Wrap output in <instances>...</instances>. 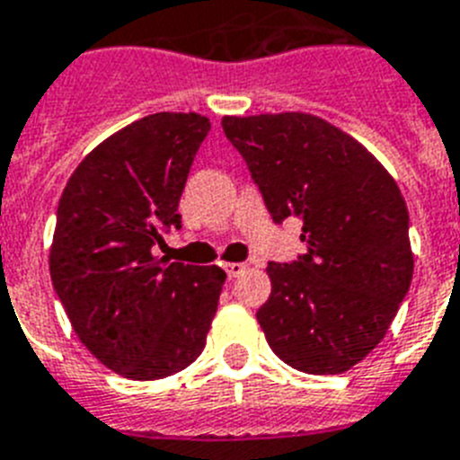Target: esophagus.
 Segmentation results:
<instances>
[{"label":"esophagus","instance_id":"esophagus-1","mask_svg":"<svg viewBox=\"0 0 460 460\" xmlns=\"http://www.w3.org/2000/svg\"><path fill=\"white\" fill-rule=\"evenodd\" d=\"M246 270H249V265H246V263H226V272H227V277H230V279H233V277L244 275Z\"/></svg>","mask_w":460,"mask_h":460}]
</instances>
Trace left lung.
Returning a JSON list of instances; mask_svg holds the SVG:
<instances>
[{
	"instance_id": "obj_1",
	"label": "left lung",
	"mask_w": 460,
	"mask_h": 460,
	"mask_svg": "<svg viewBox=\"0 0 460 460\" xmlns=\"http://www.w3.org/2000/svg\"><path fill=\"white\" fill-rule=\"evenodd\" d=\"M272 221L298 218L307 252L268 263L256 320L277 358L343 374L381 343L413 277L409 211L374 155L305 112L223 117Z\"/></svg>"
}]
</instances>
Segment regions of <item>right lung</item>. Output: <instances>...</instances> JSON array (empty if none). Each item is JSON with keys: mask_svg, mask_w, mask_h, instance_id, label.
Returning a JSON list of instances; mask_svg holds the SVG:
<instances>
[{"mask_svg": "<svg viewBox=\"0 0 460 460\" xmlns=\"http://www.w3.org/2000/svg\"><path fill=\"white\" fill-rule=\"evenodd\" d=\"M211 121L157 112L128 124L67 181L56 214L53 289L79 341L108 369L157 381L202 355L226 272L153 256L171 227Z\"/></svg>", "mask_w": 460, "mask_h": 460, "instance_id": "1", "label": "right lung"}]
</instances>
